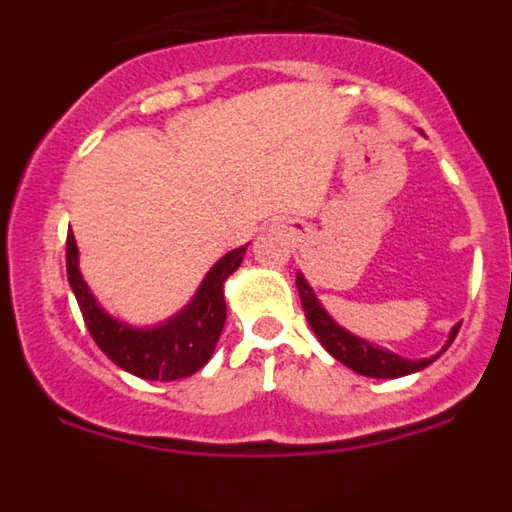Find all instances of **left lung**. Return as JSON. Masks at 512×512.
I'll list each match as a JSON object with an SVG mask.
<instances>
[{"instance_id": "1", "label": "left lung", "mask_w": 512, "mask_h": 512, "mask_svg": "<svg viewBox=\"0 0 512 512\" xmlns=\"http://www.w3.org/2000/svg\"><path fill=\"white\" fill-rule=\"evenodd\" d=\"M297 292H300L302 310H305V318L307 323H310L312 333L318 336V341L323 343L325 351H328L333 359L346 364L348 369H354L356 374H364V377L374 379H397L405 377V374L420 372V369H425V366L436 361V356L418 361L402 359V356L392 354L387 348H379L374 346V343L364 341V338L351 336L348 330H343L341 325L323 310V305H320L318 297H315V292H312V287L305 282L302 274H297ZM459 328L461 323H456L454 328H451L449 343L454 341ZM449 343H446V348H449Z\"/></svg>"}]
</instances>
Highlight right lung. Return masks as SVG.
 Segmentation results:
<instances>
[{
    "label": "right lung",
    "instance_id": "obj_1",
    "mask_svg": "<svg viewBox=\"0 0 512 512\" xmlns=\"http://www.w3.org/2000/svg\"><path fill=\"white\" fill-rule=\"evenodd\" d=\"M243 253L246 246L225 253L210 269L194 300L156 328H130L110 318L97 305L87 282L81 279L74 233L66 235V274L87 330L92 333L94 343L102 348V354L135 377L171 382V379L192 377L210 361L225 325L223 284L241 266Z\"/></svg>",
    "mask_w": 512,
    "mask_h": 512
}]
</instances>
